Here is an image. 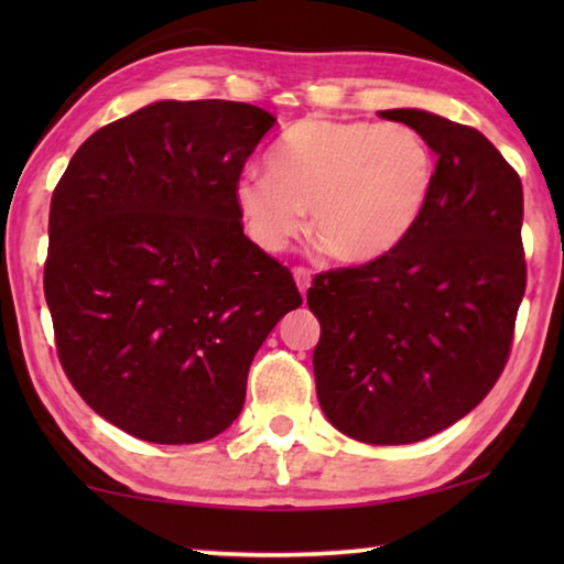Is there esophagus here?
Masks as SVG:
<instances>
[{
  "mask_svg": "<svg viewBox=\"0 0 564 564\" xmlns=\"http://www.w3.org/2000/svg\"><path fill=\"white\" fill-rule=\"evenodd\" d=\"M293 279H295V285H299L301 293L308 291V285H311V271L308 269H303V265H295Z\"/></svg>",
  "mask_w": 564,
  "mask_h": 564,
  "instance_id": "1",
  "label": "esophagus"
}]
</instances>
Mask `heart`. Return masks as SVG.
Here are the masks:
<instances>
[{
    "label": "heart",
    "instance_id": "1",
    "mask_svg": "<svg viewBox=\"0 0 564 564\" xmlns=\"http://www.w3.org/2000/svg\"><path fill=\"white\" fill-rule=\"evenodd\" d=\"M265 169L269 176L248 174L236 186L248 236L279 253L311 212L316 241L343 263H370L403 243L435 181L427 141L395 121L299 119Z\"/></svg>",
    "mask_w": 564,
    "mask_h": 564
}]
</instances>
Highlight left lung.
I'll return each instance as SVG.
<instances>
[{
    "mask_svg": "<svg viewBox=\"0 0 564 564\" xmlns=\"http://www.w3.org/2000/svg\"><path fill=\"white\" fill-rule=\"evenodd\" d=\"M435 151L431 198L383 259L318 273L313 373L352 441L405 445L457 423L498 383L524 295L522 184L480 131L417 109L380 111Z\"/></svg>",
    "mask_w": 564,
    "mask_h": 564,
    "instance_id": "obj_1",
    "label": "left lung"
}]
</instances>
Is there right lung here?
I'll return each instance as SVG.
<instances>
[{
    "label": "right lung",
    "instance_id": "right-lung-1",
    "mask_svg": "<svg viewBox=\"0 0 564 564\" xmlns=\"http://www.w3.org/2000/svg\"><path fill=\"white\" fill-rule=\"evenodd\" d=\"M275 123L241 101H156L76 149L50 208L59 362L139 441L202 443L241 413L256 350L303 303L243 236L236 186Z\"/></svg>",
    "mask_w": 564,
    "mask_h": 564
}]
</instances>
